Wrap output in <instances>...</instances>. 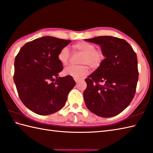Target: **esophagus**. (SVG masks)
I'll return each instance as SVG.
<instances>
[{"label":"esophagus","instance_id":"34e87169","mask_svg":"<svg viewBox=\"0 0 153 153\" xmlns=\"http://www.w3.org/2000/svg\"><path fill=\"white\" fill-rule=\"evenodd\" d=\"M74 80H75V81H76V83H77V82H78V81H79V79H74Z\"/></svg>","mask_w":153,"mask_h":153}]
</instances>
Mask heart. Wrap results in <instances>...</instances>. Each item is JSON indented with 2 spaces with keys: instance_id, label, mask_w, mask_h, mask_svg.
I'll return each mask as SVG.
<instances>
[{
  "instance_id": "1",
  "label": "heart",
  "mask_w": 153,
  "mask_h": 153,
  "mask_svg": "<svg viewBox=\"0 0 153 153\" xmlns=\"http://www.w3.org/2000/svg\"><path fill=\"white\" fill-rule=\"evenodd\" d=\"M72 48L74 51H79L83 54L80 60V64L87 65L91 68L96 69L100 67L105 58L104 51L100 49H97L96 45L89 42H79L74 44ZM57 59L63 66L68 65L70 59L68 48L65 47L60 49L58 53ZM64 73L75 79H79L88 74V68L86 65H71L65 69Z\"/></svg>"
}]
</instances>
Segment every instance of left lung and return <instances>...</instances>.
I'll return each mask as SVG.
<instances>
[{
    "label": "left lung",
    "instance_id": "obj_1",
    "mask_svg": "<svg viewBox=\"0 0 153 153\" xmlns=\"http://www.w3.org/2000/svg\"><path fill=\"white\" fill-rule=\"evenodd\" d=\"M85 41L100 45L105 58L100 67L85 79V105L95 115L114 117L132 102L138 80L137 59L128 42L114 36H102Z\"/></svg>",
    "mask_w": 153,
    "mask_h": 153
}]
</instances>
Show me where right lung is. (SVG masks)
Listing matches in <instances>:
<instances>
[{"label":"right lung","instance_id":"1","mask_svg":"<svg viewBox=\"0 0 153 153\" xmlns=\"http://www.w3.org/2000/svg\"><path fill=\"white\" fill-rule=\"evenodd\" d=\"M70 42L39 38L25 44L16 56L13 80L17 93L23 104L36 114L50 115L62 108L75 86L72 76L59 77L63 66L58 53Z\"/></svg>","mask_w":153,"mask_h":153}]
</instances>
